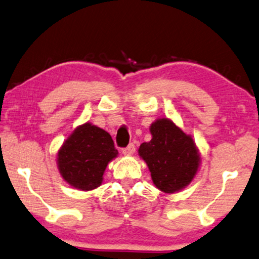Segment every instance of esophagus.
<instances>
[{
  "instance_id": "obj_1",
  "label": "esophagus",
  "mask_w": 259,
  "mask_h": 259,
  "mask_svg": "<svg viewBox=\"0 0 259 259\" xmlns=\"http://www.w3.org/2000/svg\"><path fill=\"white\" fill-rule=\"evenodd\" d=\"M135 149H136V148H135V144L130 143V144L128 145V147L122 149V152H123V154H124V155H126V156H131V155H133L134 152H135Z\"/></svg>"
}]
</instances>
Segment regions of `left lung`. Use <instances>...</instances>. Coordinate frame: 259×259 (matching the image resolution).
<instances>
[{"label": "left lung", "mask_w": 259, "mask_h": 259, "mask_svg": "<svg viewBox=\"0 0 259 259\" xmlns=\"http://www.w3.org/2000/svg\"><path fill=\"white\" fill-rule=\"evenodd\" d=\"M150 133L152 138L141 144L138 154L147 163L152 182L165 194L182 190L194 180L201 162L194 140L167 118L152 123Z\"/></svg>", "instance_id": "8db88e82"}]
</instances>
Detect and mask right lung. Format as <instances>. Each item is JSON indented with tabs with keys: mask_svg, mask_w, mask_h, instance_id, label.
Returning <instances> with one entry per match:
<instances>
[{
	"mask_svg": "<svg viewBox=\"0 0 259 259\" xmlns=\"http://www.w3.org/2000/svg\"><path fill=\"white\" fill-rule=\"evenodd\" d=\"M117 154L107 131L84 123L74 130L58 150V170L71 187L89 191L102 184L105 167Z\"/></svg>",
	"mask_w": 259,
	"mask_h": 259,
	"instance_id": "add662e5",
	"label": "right lung"
}]
</instances>
